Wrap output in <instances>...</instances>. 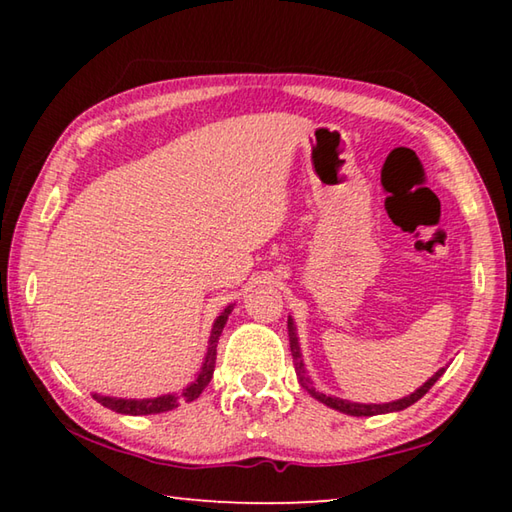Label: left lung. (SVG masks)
<instances>
[{
  "mask_svg": "<svg viewBox=\"0 0 512 512\" xmlns=\"http://www.w3.org/2000/svg\"><path fill=\"white\" fill-rule=\"evenodd\" d=\"M289 345H291V354H293V366H296V375H298V381L300 386L305 388V391L316 397L318 402H323L325 406H329V409H336L341 413H348V415H357V418H363V415H379V413H393V411H404L406 406H411L420 400V397H424L429 393V388L436 384V381L443 377V372L447 368H440L436 375H433L431 379L424 381V384L418 388V391L411 393L409 397H402V400H395V402H388V404H359V402H348V400H341V397H332V395H325V393H318L314 386H311V379L307 377L305 372V363H302V354H300V345H298V332H296V325H293V318H289Z\"/></svg>",
  "mask_w": 512,
  "mask_h": 512,
  "instance_id": "1",
  "label": "left lung"
}]
</instances>
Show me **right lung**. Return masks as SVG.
<instances>
[{
  "instance_id": "right-lung-1",
  "label": "right lung",
  "mask_w": 512,
  "mask_h": 512,
  "mask_svg": "<svg viewBox=\"0 0 512 512\" xmlns=\"http://www.w3.org/2000/svg\"><path fill=\"white\" fill-rule=\"evenodd\" d=\"M232 309H235V305H228V307L221 311V316L214 320L212 334H210V345H207V354H205V361H203V366H201V372H198L196 379L180 395L178 393H167V395H160V397H151V400H126V397H106V395H99V393H94L92 397L99 404L106 406V409L117 411V413H124V415L167 413L171 409H176L180 402H194L196 397L205 391V386L210 384V379L214 375L216 343H219V336L223 332L225 323H228V316L232 314Z\"/></svg>"
}]
</instances>
